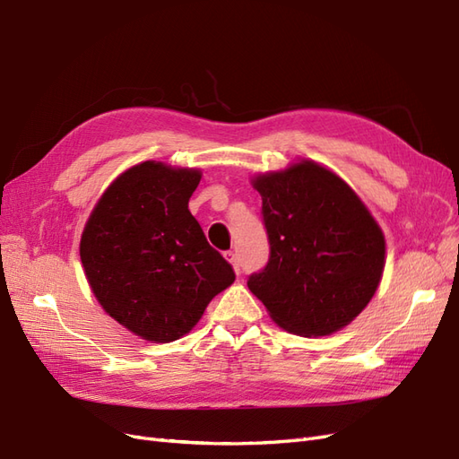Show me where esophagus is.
Wrapping results in <instances>:
<instances>
[{"label":"esophagus","mask_w":459,"mask_h":459,"mask_svg":"<svg viewBox=\"0 0 459 459\" xmlns=\"http://www.w3.org/2000/svg\"><path fill=\"white\" fill-rule=\"evenodd\" d=\"M226 258L230 260L231 263V266H233V270H235V274H239L241 272V264H239V258H238V253H233V251H228L226 253Z\"/></svg>","instance_id":"esophagus-1"}]
</instances>
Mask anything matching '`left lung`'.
Masks as SVG:
<instances>
[{
	"label": "left lung",
	"instance_id": "1",
	"mask_svg": "<svg viewBox=\"0 0 459 459\" xmlns=\"http://www.w3.org/2000/svg\"><path fill=\"white\" fill-rule=\"evenodd\" d=\"M263 196L266 266L247 280L272 320L299 336L348 326L373 299L386 243L348 183L311 160L253 179Z\"/></svg>",
	"mask_w": 459,
	"mask_h": 459
}]
</instances>
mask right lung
Here are the masks:
<instances>
[{
  "label": "right lung",
  "mask_w": 459,
  "mask_h": 459,
  "mask_svg": "<svg viewBox=\"0 0 459 459\" xmlns=\"http://www.w3.org/2000/svg\"><path fill=\"white\" fill-rule=\"evenodd\" d=\"M199 181V169L148 160L109 185L84 226L81 263L92 293L143 340H179L235 280L189 212Z\"/></svg>",
  "instance_id": "obj_1"
}]
</instances>
